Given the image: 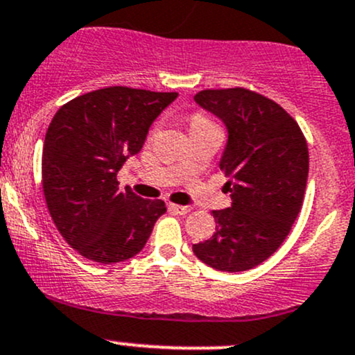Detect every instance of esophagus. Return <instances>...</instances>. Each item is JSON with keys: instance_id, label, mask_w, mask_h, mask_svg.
Masks as SVG:
<instances>
[{"instance_id": "obj_1", "label": "esophagus", "mask_w": 355, "mask_h": 355, "mask_svg": "<svg viewBox=\"0 0 355 355\" xmlns=\"http://www.w3.org/2000/svg\"><path fill=\"white\" fill-rule=\"evenodd\" d=\"M168 209L171 212L178 214V216H185V214L190 212V207H187V205H177V204H170Z\"/></svg>"}]
</instances>
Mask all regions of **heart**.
I'll return each mask as SVG.
<instances>
[{"label":"heart","instance_id":"1","mask_svg":"<svg viewBox=\"0 0 355 355\" xmlns=\"http://www.w3.org/2000/svg\"><path fill=\"white\" fill-rule=\"evenodd\" d=\"M209 124H212L207 118H204V116L200 114H196L190 121V128H197V126H209Z\"/></svg>","mask_w":355,"mask_h":355}]
</instances>
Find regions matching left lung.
Instances as JSON below:
<instances>
[{
    "mask_svg": "<svg viewBox=\"0 0 355 355\" xmlns=\"http://www.w3.org/2000/svg\"><path fill=\"white\" fill-rule=\"evenodd\" d=\"M193 101L227 130L219 168L232 200L231 207L212 210L216 232L193 244V254L214 270H251L282 246L302 209L309 178L305 136L279 104L248 89H209Z\"/></svg>",
    "mask_w": 355,
    "mask_h": 355,
    "instance_id": "8db88e82",
    "label": "left lung"
}]
</instances>
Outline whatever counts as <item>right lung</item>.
<instances>
[{"instance_id": "add662e5", "label": "right lung", "mask_w": 355, "mask_h": 355, "mask_svg": "<svg viewBox=\"0 0 355 355\" xmlns=\"http://www.w3.org/2000/svg\"><path fill=\"white\" fill-rule=\"evenodd\" d=\"M177 97L116 85L76 97L53 116L42 155L44 196L58 232L84 258H133L166 212L163 200L121 190L116 177Z\"/></svg>"}]
</instances>
